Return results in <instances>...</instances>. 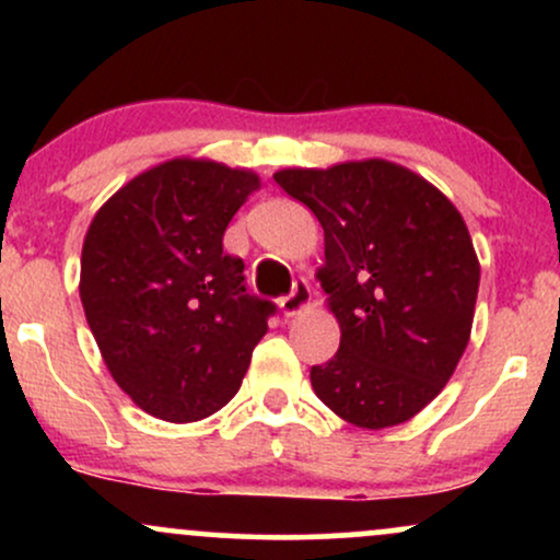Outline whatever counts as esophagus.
<instances>
[{"instance_id": "esophagus-1", "label": "esophagus", "mask_w": 560, "mask_h": 560, "mask_svg": "<svg viewBox=\"0 0 560 560\" xmlns=\"http://www.w3.org/2000/svg\"><path fill=\"white\" fill-rule=\"evenodd\" d=\"M279 307L284 316H298V313L305 311V307H311V284H307L305 279L294 281L292 292L279 300Z\"/></svg>"}]
</instances>
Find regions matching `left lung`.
<instances>
[{"label":"left lung","mask_w":560,"mask_h":560,"mask_svg":"<svg viewBox=\"0 0 560 560\" xmlns=\"http://www.w3.org/2000/svg\"><path fill=\"white\" fill-rule=\"evenodd\" d=\"M324 226L318 281L339 350L313 365L318 400L361 429L413 419L464 355L479 260L455 205L419 173L361 160L273 173Z\"/></svg>","instance_id":"left-lung-1"}]
</instances>
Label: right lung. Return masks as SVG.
<instances>
[{
    "label": "right lung",
    "instance_id": "1",
    "mask_svg": "<svg viewBox=\"0 0 560 560\" xmlns=\"http://www.w3.org/2000/svg\"><path fill=\"white\" fill-rule=\"evenodd\" d=\"M253 171L176 158L139 173L96 210L81 253V302L118 387L173 423L215 413L240 389L271 300L223 253Z\"/></svg>",
    "mask_w": 560,
    "mask_h": 560
}]
</instances>
